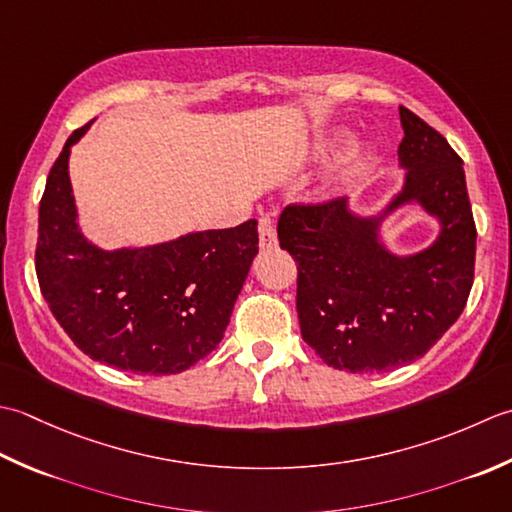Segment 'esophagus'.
<instances>
[{"mask_svg": "<svg viewBox=\"0 0 512 512\" xmlns=\"http://www.w3.org/2000/svg\"><path fill=\"white\" fill-rule=\"evenodd\" d=\"M258 238H260V247H274L276 245V227L271 218L263 216L258 221Z\"/></svg>", "mask_w": 512, "mask_h": 512, "instance_id": "34e87169", "label": "esophagus"}]
</instances>
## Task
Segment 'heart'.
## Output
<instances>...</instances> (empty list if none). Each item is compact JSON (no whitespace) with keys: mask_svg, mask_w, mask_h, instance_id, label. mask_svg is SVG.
Instances as JSON below:
<instances>
[{"mask_svg":"<svg viewBox=\"0 0 512 512\" xmlns=\"http://www.w3.org/2000/svg\"><path fill=\"white\" fill-rule=\"evenodd\" d=\"M340 139V134L336 137H329L325 141L318 143V152L329 150L333 143ZM375 159V150L367 143H353L351 148L342 154V159L338 163L336 170V183H351L353 179H358L364 172L371 168V163Z\"/></svg>","mask_w":512,"mask_h":512,"instance_id":"heart-1","label":"heart"}]
</instances>
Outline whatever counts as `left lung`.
Listing matches in <instances>:
<instances>
[{
  "mask_svg": "<svg viewBox=\"0 0 512 512\" xmlns=\"http://www.w3.org/2000/svg\"><path fill=\"white\" fill-rule=\"evenodd\" d=\"M406 170L402 190L375 216L347 198L287 205L278 241L298 265L300 333L322 362L351 373H380L422 358L460 318L473 287L475 238L464 161L440 132L400 106ZM417 202L441 234L422 253L398 257L379 241L381 221Z\"/></svg>",
  "mask_w": 512,
  "mask_h": 512,
  "instance_id": "obj_1",
  "label": "left lung"
}]
</instances>
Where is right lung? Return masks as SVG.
I'll use <instances>...</instances> for the list:
<instances>
[{"label": "right lung", "mask_w": 512, "mask_h": 512, "mask_svg": "<svg viewBox=\"0 0 512 512\" xmlns=\"http://www.w3.org/2000/svg\"><path fill=\"white\" fill-rule=\"evenodd\" d=\"M68 137L39 203L37 280L77 347L108 367L170 375L210 356L258 254V223L190 232L148 247L101 249L77 223Z\"/></svg>", "instance_id": "add662e5"}]
</instances>
